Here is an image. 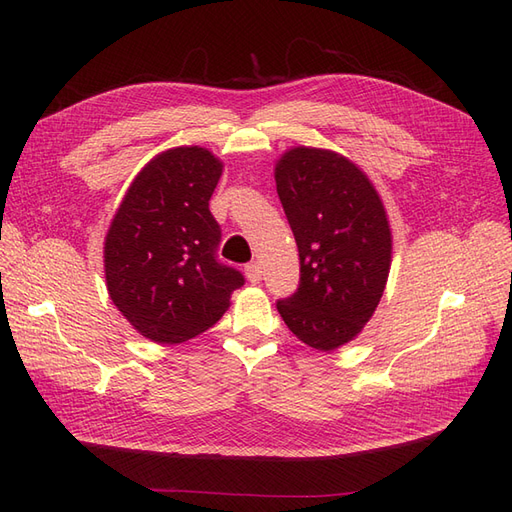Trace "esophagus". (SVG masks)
I'll list each match as a JSON object with an SVG mask.
<instances>
[{"mask_svg": "<svg viewBox=\"0 0 512 512\" xmlns=\"http://www.w3.org/2000/svg\"><path fill=\"white\" fill-rule=\"evenodd\" d=\"M245 275L252 284H258L262 280V267L258 265V262H250V265L245 267Z\"/></svg>", "mask_w": 512, "mask_h": 512, "instance_id": "esophagus-1", "label": "esophagus"}]
</instances>
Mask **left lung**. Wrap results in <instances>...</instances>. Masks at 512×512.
<instances>
[{"instance_id": "1", "label": "left lung", "mask_w": 512, "mask_h": 512, "mask_svg": "<svg viewBox=\"0 0 512 512\" xmlns=\"http://www.w3.org/2000/svg\"><path fill=\"white\" fill-rule=\"evenodd\" d=\"M273 175L301 265L297 292L277 312L303 344L331 352L363 333L382 299L389 215L365 170L333 149L290 147Z\"/></svg>"}]
</instances>
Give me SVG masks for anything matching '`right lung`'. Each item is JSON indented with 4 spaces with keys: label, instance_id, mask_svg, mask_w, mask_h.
I'll return each mask as SVG.
<instances>
[{
    "label": "right lung",
    "instance_id": "1",
    "mask_svg": "<svg viewBox=\"0 0 512 512\" xmlns=\"http://www.w3.org/2000/svg\"><path fill=\"white\" fill-rule=\"evenodd\" d=\"M224 162L200 145L153 156L123 194L104 237L108 297L136 333L181 344L218 322L243 275L215 260L209 198Z\"/></svg>",
    "mask_w": 512,
    "mask_h": 512
}]
</instances>
